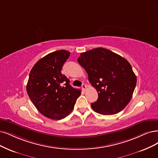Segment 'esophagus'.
Returning <instances> with one entry per match:
<instances>
[{
	"mask_svg": "<svg viewBox=\"0 0 158 158\" xmlns=\"http://www.w3.org/2000/svg\"><path fill=\"white\" fill-rule=\"evenodd\" d=\"M86 89H87L86 85L85 84H83V85H82V89H83L84 91H85V90H86Z\"/></svg>",
	"mask_w": 158,
	"mask_h": 158,
	"instance_id": "34e87169",
	"label": "esophagus"
}]
</instances>
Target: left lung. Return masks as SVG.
Returning <instances> with one entry per match:
<instances>
[{"mask_svg": "<svg viewBox=\"0 0 158 158\" xmlns=\"http://www.w3.org/2000/svg\"><path fill=\"white\" fill-rule=\"evenodd\" d=\"M96 89L98 99L92 109L103 115H112L124 109L131 100L137 77L131 66L122 56L98 48L82 52L77 60Z\"/></svg>", "mask_w": 158, "mask_h": 158, "instance_id": "8db88e82", "label": "left lung"}]
</instances>
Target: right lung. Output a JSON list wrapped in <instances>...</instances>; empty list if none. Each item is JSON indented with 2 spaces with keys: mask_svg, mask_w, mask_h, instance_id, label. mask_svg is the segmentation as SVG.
<instances>
[{
  "mask_svg": "<svg viewBox=\"0 0 158 158\" xmlns=\"http://www.w3.org/2000/svg\"><path fill=\"white\" fill-rule=\"evenodd\" d=\"M69 55L66 50L51 52L35 64L29 74V98L40 113L52 120H60L71 113L81 93L61 73Z\"/></svg>",
  "mask_w": 158,
  "mask_h": 158,
  "instance_id": "obj_1",
  "label": "right lung"
}]
</instances>
